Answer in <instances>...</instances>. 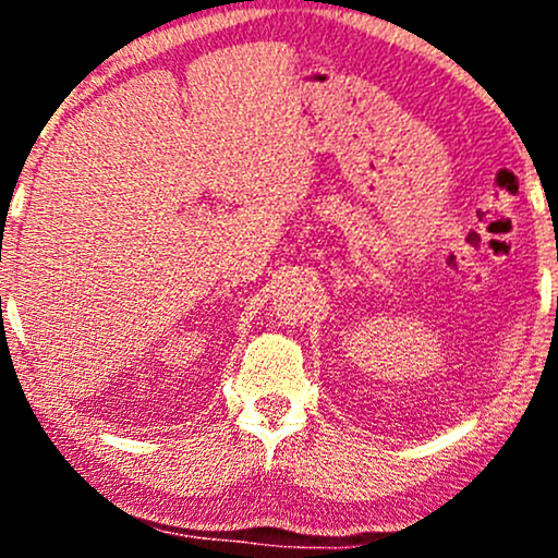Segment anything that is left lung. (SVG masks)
<instances>
[{
	"label": "left lung",
	"instance_id": "left-lung-1",
	"mask_svg": "<svg viewBox=\"0 0 558 558\" xmlns=\"http://www.w3.org/2000/svg\"><path fill=\"white\" fill-rule=\"evenodd\" d=\"M558 259V257H556ZM556 310H558V296H556Z\"/></svg>",
	"mask_w": 558,
	"mask_h": 558
}]
</instances>
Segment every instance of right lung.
I'll return each mask as SVG.
<instances>
[{"label": "right lung", "mask_w": 558, "mask_h": 558, "mask_svg": "<svg viewBox=\"0 0 558 558\" xmlns=\"http://www.w3.org/2000/svg\"><path fill=\"white\" fill-rule=\"evenodd\" d=\"M0 304H2V299H0Z\"/></svg>", "instance_id": "right-lung-1"}]
</instances>
